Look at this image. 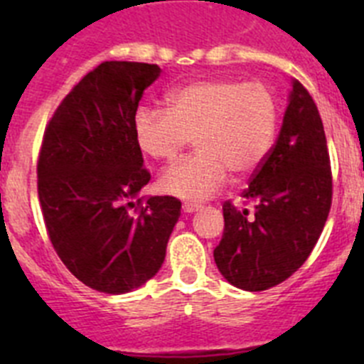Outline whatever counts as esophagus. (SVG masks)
I'll list each match as a JSON object with an SVG mask.
<instances>
[{"instance_id": "esophagus-1", "label": "esophagus", "mask_w": 364, "mask_h": 364, "mask_svg": "<svg viewBox=\"0 0 364 364\" xmlns=\"http://www.w3.org/2000/svg\"><path fill=\"white\" fill-rule=\"evenodd\" d=\"M182 210H184V213H195V211L200 210V205L193 204V202H184V204H182Z\"/></svg>"}]
</instances>
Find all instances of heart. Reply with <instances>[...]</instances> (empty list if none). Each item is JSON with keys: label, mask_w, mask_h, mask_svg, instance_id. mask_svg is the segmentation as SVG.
I'll use <instances>...</instances> for the list:
<instances>
[{"label": "heart", "mask_w": 364, "mask_h": 364, "mask_svg": "<svg viewBox=\"0 0 364 364\" xmlns=\"http://www.w3.org/2000/svg\"><path fill=\"white\" fill-rule=\"evenodd\" d=\"M277 98L260 82L211 78L176 87L167 111L142 105L134 111V142L154 160H175L195 136L198 151L167 167L159 188L167 195L200 202L235 176L255 173L275 140Z\"/></svg>", "instance_id": "heart-1"}]
</instances>
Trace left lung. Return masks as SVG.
I'll list each match as a JSON object with an SVG mask.
<instances>
[{
	"label": "left lung",
	"mask_w": 364,
	"mask_h": 364,
	"mask_svg": "<svg viewBox=\"0 0 364 364\" xmlns=\"http://www.w3.org/2000/svg\"><path fill=\"white\" fill-rule=\"evenodd\" d=\"M253 210L226 200L213 257L228 282L246 291L281 284L323 233L332 205V167L323 120L301 82H291L281 133L242 191Z\"/></svg>",
	"instance_id": "8db88e82"
}]
</instances>
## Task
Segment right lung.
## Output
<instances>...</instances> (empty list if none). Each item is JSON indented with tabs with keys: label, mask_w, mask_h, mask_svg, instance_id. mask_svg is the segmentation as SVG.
Segmentation results:
<instances>
[{
	"label": "right lung",
	"mask_w": 364,
	"mask_h": 364,
	"mask_svg": "<svg viewBox=\"0 0 364 364\" xmlns=\"http://www.w3.org/2000/svg\"><path fill=\"white\" fill-rule=\"evenodd\" d=\"M154 63L104 62L58 105L38 156V197L54 252L96 291L127 294L156 275L178 198L140 197L151 180L133 117Z\"/></svg>",
	"instance_id": "right-lung-1"
}]
</instances>
